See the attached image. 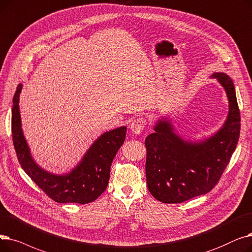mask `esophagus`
I'll return each instance as SVG.
<instances>
[{
  "mask_svg": "<svg viewBox=\"0 0 252 252\" xmlns=\"http://www.w3.org/2000/svg\"><path fill=\"white\" fill-rule=\"evenodd\" d=\"M147 125V120L142 117H138L133 120L130 125V129L134 134H140Z\"/></svg>",
  "mask_w": 252,
  "mask_h": 252,
  "instance_id": "obj_1",
  "label": "esophagus"
}]
</instances>
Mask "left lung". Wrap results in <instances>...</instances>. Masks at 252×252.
<instances>
[{
    "mask_svg": "<svg viewBox=\"0 0 252 252\" xmlns=\"http://www.w3.org/2000/svg\"><path fill=\"white\" fill-rule=\"evenodd\" d=\"M223 87L229 113L223 125L213 135L188 140L175 132L171 119L162 117L147 136L146 175L150 193L163 203H182L204 195L218 184L229 164L240 135V111L232 79L213 73Z\"/></svg>",
    "mask_w": 252,
    "mask_h": 252,
    "instance_id": "8db88e82",
    "label": "left lung"
}]
</instances>
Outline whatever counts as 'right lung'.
Listing matches in <instances>:
<instances>
[{
	"mask_svg": "<svg viewBox=\"0 0 252 252\" xmlns=\"http://www.w3.org/2000/svg\"><path fill=\"white\" fill-rule=\"evenodd\" d=\"M22 84L17 86L12 106V138L21 168L46 195L58 203H87L96 200L107 187L111 165L124 143L126 126L106 131L87 150L82 160L69 172L54 174L43 169L33 160L23 135L19 111Z\"/></svg>",
	"mask_w": 252,
	"mask_h": 252,
	"instance_id": "1",
	"label": "right lung"
}]
</instances>
